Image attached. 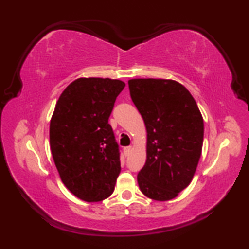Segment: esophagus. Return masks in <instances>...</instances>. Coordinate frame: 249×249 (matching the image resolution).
I'll return each instance as SVG.
<instances>
[{"instance_id": "1", "label": "esophagus", "mask_w": 249, "mask_h": 249, "mask_svg": "<svg viewBox=\"0 0 249 249\" xmlns=\"http://www.w3.org/2000/svg\"><path fill=\"white\" fill-rule=\"evenodd\" d=\"M123 151H124V155H125V156H129L130 151H132V147H130V146L125 147V148L123 149Z\"/></svg>"}]
</instances>
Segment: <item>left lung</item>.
Returning a JSON list of instances; mask_svg holds the SVG:
<instances>
[{
	"mask_svg": "<svg viewBox=\"0 0 249 249\" xmlns=\"http://www.w3.org/2000/svg\"><path fill=\"white\" fill-rule=\"evenodd\" d=\"M128 87L147 129V159L138 185L150 199L171 200L191 182L201 157L200 109L190 92L174 80L133 79Z\"/></svg>",
	"mask_w": 249,
	"mask_h": 249,
	"instance_id": "left-lung-1",
	"label": "left lung"
}]
</instances>
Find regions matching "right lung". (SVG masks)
Segmentation results:
<instances>
[{
  "mask_svg": "<svg viewBox=\"0 0 249 249\" xmlns=\"http://www.w3.org/2000/svg\"><path fill=\"white\" fill-rule=\"evenodd\" d=\"M125 87L120 80L80 78L62 92L50 121V149L62 182L87 202L107 199L121 172L108 117Z\"/></svg>",
  "mask_w": 249,
  "mask_h": 249,
  "instance_id": "1",
  "label": "right lung"
}]
</instances>
